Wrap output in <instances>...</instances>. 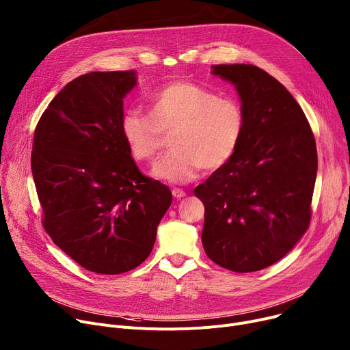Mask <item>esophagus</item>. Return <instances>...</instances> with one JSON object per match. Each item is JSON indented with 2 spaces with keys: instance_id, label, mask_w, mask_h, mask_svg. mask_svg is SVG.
Instances as JSON below:
<instances>
[{
  "instance_id": "esophagus-1",
  "label": "esophagus",
  "mask_w": 350,
  "mask_h": 350,
  "mask_svg": "<svg viewBox=\"0 0 350 350\" xmlns=\"http://www.w3.org/2000/svg\"><path fill=\"white\" fill-rule=\"evenodd\" d=\"M172 194H173L174 198H183V197H185V191L181 190V189H173V190H172Z\"/></svg>"
}]
</instances>
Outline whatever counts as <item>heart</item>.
Here are the masks:
<instances>
[{
	"mask_svg": "<svg viewBox=\"0 0 350 350\" xmlns=\"http://www.w3.org/2000/svg\"><path fill=\"white\" fill-rule=\"evenodd\" d=\"M149 114L128 109L121 133L137 163L154 159L170 135L172 150L152 174L172 184L193 181L200 170H218L235 156L246 126L242 104L191 81H172L149 100Z\"/></svg>",
	"mask_w": 350,
	"mask_h": 350,
	"instance_id": "1",
	"label": "heart"
}]
</instances>
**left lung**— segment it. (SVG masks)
<instances>
[{
  "mask_svg": "<svg viewBox=\"0 0 350 350\" xmlns=\"http://www.w3.org/2000/svg\"><path fill=\"white\" fill-rule=\"evenodd\" d=\"M235 85L246 116L229 163L194 189L205 208L202 246L218 266L258 271L283 259L306 234L318 157L304 111L265 70L215 64Z\"/></svg>",
  "mask_w": 350,
  "mask_h": 350,
  "instance_id": "left-lung-1",
  "label": "left lung"
}]
</instances>
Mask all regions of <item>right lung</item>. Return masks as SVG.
<instances>
[{
    "instance_id": "obj_1",
    "label": "right lung",
    "mask_w": 350,
    "mask_h": 350,
    "mask_svg": "<svg viewBox=\"0 0 350 350\" xmlns=\"http://www.w3.org/2000/svg\"><path fill=\"white\" fill-rule=\"evenodd\" d=\"M136 73L91 72L44 109L32 146L42 224L81 267L121 274L146 260L172 204L167 185L139 172L121 133Z\"/></svg>"
}]
</instances>
